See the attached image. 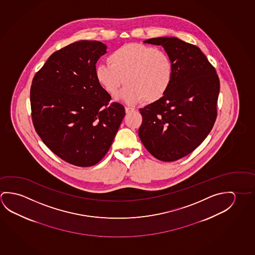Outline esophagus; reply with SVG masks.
Returning a JSON list of instances; mask_svg holds the SVG:
<instances>
[{"label":"esophagus","instance_id":"34e87169","mask_svg":"<svg viewBox=\"0 0 255 255\" xmlns=\"http://www.w3.org/2000/svg\"><path fill=\"white\" fill-rule=\"evenodd\" d=\"M126 114H131V113H133L134 109L132 108V107H129V106H126L125 107Z\"/></svg>","mask_w":255,"mask_h":255}]
</instances>
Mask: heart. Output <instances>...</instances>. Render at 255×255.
<instances>
[{"label": "heart", "instance_id": "b5f03b06", "mask_svg": "<svg viewBox=\"0 0 255 255\" xmlns=\"http://www.w3.org/2000/svg\"><path fill=\"white\" fill-rule=\"evenodd\" d=\"M108 65L95 69L97 82L107 93H115L124 81L126 85L115 98L128 105L145 99L158 101L165 96L174 79V64L167 53L141 43H128L115 49Z\"/></svg>", "mask_w": 255, "mask_h": 255}]
</instances>
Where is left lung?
Masks as SVG:
<instances>
[{"instance_id":"1","label":"left lung","mask_w":255,"mask_h":255,"mask_svg":"<svg viewBox=\"0 0 255 255\" xmlns=\"http://www.w3.org/2000/svg\"><path fill=\"white\" fill-rule=\"evenodd\" d=\"M162 46L174 64V79L165 96L140 109L139 137L162 161H175L201 144L217 116L220 81L214 66L195 45L175 37L143 41Z\"/></svg>"}]
</instances>
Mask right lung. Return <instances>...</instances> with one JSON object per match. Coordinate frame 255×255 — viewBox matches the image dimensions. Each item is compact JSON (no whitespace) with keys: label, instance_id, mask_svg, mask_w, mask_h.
Returning a JSON list of instances; mask_svg holds the SVG:
<instances>
[{"label":"right lung","instance_id":"add662e5","mask_svg":"<svg viewBox=\"0 0 255 255\" xmlns=\"http://www.w3.org/2000/svg\"><path fill=\"white\" fill-rule=\"evenodd\" d=\"M106 45L80 41L53 53L32 82V123L49 150L77 166L96 165L114 141L125 108L96 79Z\"/></svg>","mask_w":255,"mask_h":255}]
</instances>
